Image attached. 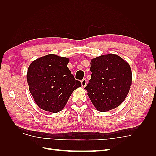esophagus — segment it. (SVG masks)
<instances>
[{"label":"esophagus","instance_id":"esophagus-1","mask_svg":"<svg viewBox=\"0 0 156 156\" xmlns=\"http://www.w3.org/2000/svg\"><path fill=\"white\" fill-rule=\"evenodd\" d=\"M87 84V81L85 79H83L81 81V85L83 87H85Z\"/></svg>","mask_w":156,"mask_h":156}]
</instances>
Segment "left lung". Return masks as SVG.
<instances>
[{"instance_id": "1", "label": "left lung", "mask_w": 156, "mask_h": 156, "mask_svg": "<svg viewBox=\"0 0 156 156\" xmlns=\"http://www.w3.org/2000/svg\"><path fill=\"white\" fill-rule=\"evenodd\" d=\"M91 79L84 89L96 109L106 112L123 102L131 85L129 64L114 54L101 55L90 62Z\"/></svg>"}]
</instances>
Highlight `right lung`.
<instances>
[{
    "label": "right lung",
    "mask_w": 156,
    "mask_h": 156,
    "mask_svg": "<svg viewBox=\"0 0 156 156\" xmlns=\"http://www.w3.org/2000/svg\"><path fill=\"white\" fill-rule=\"evenodd\" d=\"M68 58L49 54L30 64L27 75L29 90L41 109L53 113L62 111L71 94L81 87L68 68Z\"/></svg>",
    "instance_id": "right-lung-1"
}]
</instances>
